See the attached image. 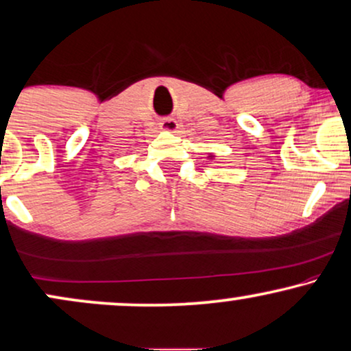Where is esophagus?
<instances>
[{
    "instance_id": "obj_1",
    "label": "esophagus",
    "mask_w": 351,
    "mask_h": 351,
    "mask_svg": "<svg viewBox=\"0 0 351 351\" xmlns=\"http://www.w3.org/2000/svg\"><path fill=\"white\" fill-rule=\"evenodd\" d=\"M160 128L167 132H175L176 128H178V124H176V121L173 118H165L160 121Z\"/></svg>"
}]
</instances>
